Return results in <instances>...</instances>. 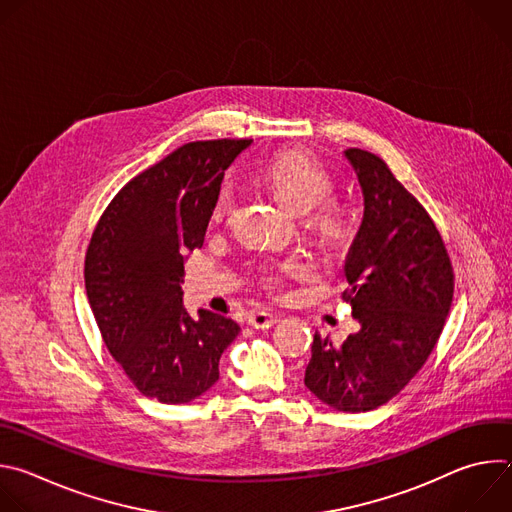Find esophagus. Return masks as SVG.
Returning a JSON list of instances; mask_svg holds the SVG:
<instances>
[{
    "mask_svg": "<svg viewBox=\"0 0 512 512\" xmlns=\"http://www.w3.org/2000/svg\"><path fill=\"white\" fill-rule=\"evenodd\" d=\"M247 320H249V326H253L257 330H265V328H271L279 318L271 312H251L247 316Z\"/></svg>",
    "mask_w": 512,
    "mask_h": 512,
    "instance_id": "esophagus-1",
    "label": "esophagus"
}]
</instances>
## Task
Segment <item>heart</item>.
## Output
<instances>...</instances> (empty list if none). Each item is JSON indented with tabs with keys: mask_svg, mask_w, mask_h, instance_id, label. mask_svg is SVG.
<instances>
[{
	"mask_svg": "<svg viewBox=\"0 0 512 512\" xmlns=\"http://www.w3.org/2000/svg\"><path fill=\"white\" fill-rule=\"evenodd\" d=\"M263 180L275 190V194L296 214H310V227L326 239H336L344 231V212L338 204L330 202L334 194V176L316 158L302 152H287L271 158L263 170ZM235 204V184L223 182L216 192L212 218L223 221ZM304 271V265L296 259H287L267 271L261 281L267 287H277L285 277H294Z\"/></svg>",
	"mask_w": 512,
	"mask_h": 512,
	"instance_id": "1",
	"label": "heart"
}]
</instances>
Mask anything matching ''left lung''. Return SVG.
Here are the masks:
<instances>
[{
  "instance_id": "left-lung-1",
  "label": "left lung",
  "mask_w": 512,
  "mask_h": 512,
  "mask_svg": "<svg viewBox=\"0 0 512 512\" xmlns=\"http://www.w3.org/2000/svg\"><path fill=\"white\" fill-rule=\"evenodd\" d=\"M364 212L350 245L342 300L360 330L340 346L314 334L306 387L344 413L371 411L393 399L425 364L454 298V269L427 210L375 154L344 152Z\"/></svg>"
}]
</instances>
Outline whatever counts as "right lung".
Segmentation results:
<instances>
[{"instance_id": "right-lung-1", "label": "right lung", "mask_w": 512, "mask_h": 512, "mask_svg": "<svg viewBox=\"0 0 512 512\" xmlns=\"http://www.w3.org/2000/svg\"><path fill=\"white\" fill-rule=\"evenodd\" d=\"M251 139L192 141L131 178L109 202L85 257L87 296L111 356L137 391L188 403L218 381L239 324L182 306L184 255L202 247L225 170Z\"/></svg>"}]
</instances>
